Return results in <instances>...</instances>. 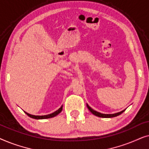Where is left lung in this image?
Returning a JSON list of instances; mask_svg holds the SVG:
<instances>
[{"label":"left lung","mask_w":149,"mask_h":149,"mask_svg":"<svg viewBox=\"0 0 149 149\" xmlns=\"http://www.w3.org/2000/svg\"><path fill=\"white\" fill-rule=\"evenodd\" d=\"M87 108H88V109L89 110V111H90L91 113L93 114V115L95 116H97V117H103V118H111V117H117V116L121 115V113H123V112L125 111V110H123V111L119 112V113H115V114H102V113H98V112L95 111H94V110H93L88 104H87Z\"/></svg>","instance_id":"8db88e82"}]
</instances>
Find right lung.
Wrapping results in <instances>:
<instances>
[{"label":"right lung","mask_w":149,"mask_h":149,"mask_svg":"<svg viewBox=\"0 0 149 149\" xmlns=\"http://www.w3.org/2000/svg\"><path fill=\"white\" fill-rule=\"evenodd\" d=\"M62 108L63 107L62 106L60 109L58 110H57L56 111H55L54 113H53L52 114H49V115H43V116H35V115H30V114L26 113L25 112L26 114H27L28 116H29L31 118H33V119H49V118H52V117H54L55 116L58 115L59 113H60L61 111H62Z\"/></svg>","instance_id":"obj_1"}]
</instances>
